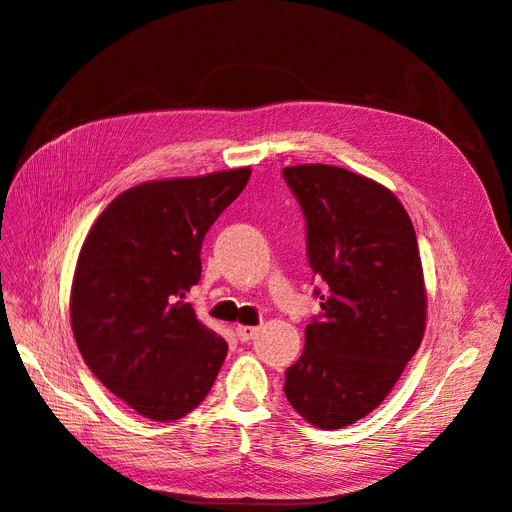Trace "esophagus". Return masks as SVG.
Segmentation results:
<instances>
[{
	"label": "esophagus",
	"instance_id": "esophagus-1",
	"mask_svg": "<svg viewBox=\"0 0 512 512\" xmlns=\"http://www.w3.org/2000/svg\"><path fill=\"white\" fill-rule=\"evenodd\" d=\"M257 326H236V337L244 343V341H251L255 334H257Z\"/></svg>",
	"mask_w": 512,
	"mask_h": 512
}]
</instances>
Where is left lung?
<instances>
[{"label":"left lung","instance_id":"left-lung-1","mask_svg":"<svg viewBox=\"0 0 512 512\" xmlns=\"http://www.w3.org/2000/svg\"><path fill=\"white\" fill-rule=\"evenodd\" d=\"M306 218V255L326 294L285 371V397L319 429L371 414L425 334L427 291L414 225L386 186L332 165L285 167Z\"/></svg>","mask_w":512,"mask_h":512}]
</instances>
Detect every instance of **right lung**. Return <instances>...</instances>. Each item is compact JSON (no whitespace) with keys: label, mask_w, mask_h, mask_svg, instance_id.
Returning a JSON list of instances; mask_svg holds the SVG:
<instances>
[{"label":"right lung","mask_w":512,"mask_h":512,"mask_svg":"<svg viewBox=\"0 0 512 512\" xmlns=\"http://www.w3.org/2000/svg\"><path fill=\"white\" fill-rule=\"evenodd\" d=\"M251 169L128 188L96 218L70 289L90 371L145 418L169 422L206 399L227 343L182 298L201 279V244Z\"/></svg>","instance_id":"1"}]
</instances>
